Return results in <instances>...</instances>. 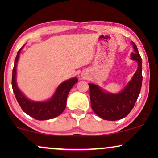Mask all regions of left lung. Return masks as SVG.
Wrapping results in <instances>:
<instances>
[{
  "label": "left lung",
  "instance_id": "1",
  "mask_svg": "<svg viewBox=\"0 0 158 158\" xmlns=\"http://www.w3.org/2000/svg\"><path fill=\"white\" fill-rule=\"evenodd\" d=\"M132 44L135 52L131 54V58L137 62L138 68L132 78L122 91L116 94H110L97 85L88 83L93 111L103 119L116 121L126 117L135 106L139 95L142 83V58L133 42Z\"/></svg>",
  "mask_w": 158,
  "mask_h": 158
}]
</instances>
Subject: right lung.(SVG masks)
Instances as JSON below:
<instances>
[{
    "label": "right lung",
    "instance_id": "add662e5",
    "mask_svg": "<svg viewBox=\"0 0 158 158\" xmlns=\"http://www.w3.org/2000/svg\"><path fill=\"white\" fill-rule=\"evenodd\" d=\"M23 47L24 45L18 51L13 68L12 88L16 100L21 109L36 120H47L57 117L64 111L69 92L78 80L77 77H73L64 81L58 86L55 93L49 101L36 102L28 99L19 89L16 81L17 62L20 55V52Z\"/></svg>",
    "mask_w": 158,
    "mask_h": 158
}]
</instances>
